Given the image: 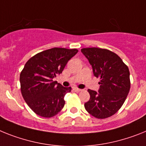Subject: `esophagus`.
I'll list each match as a JSON object with an SVG mask.
<instances>
[{"label": "esophagus", "instance_id": "34e87169", "mask_svg": "<svg viewBox=\"0 0 146 146\" xmlns=\"http://www.w3.org/2000/svg\"><path fill=\"white\" fill-rule=\"evenodd\" d=\"M73 90H74L75 92H80L82 90H81V89L79 88H77V87H74V88H73Z\"/></svg>", "mask_w": 146, "mask_h": 146}]
</instances>
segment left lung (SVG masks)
<instances>
[{
	"instance_id": "8db88e82",
	"label": "left lung",
	"mask_w": 146,
	"mask_h": 146,
	"mask_svg": "<svg viewBox=\"0 0 146 146\" xmlns=\"http://www.w3.org/2000/svg\"><path fill=\"white\" fill-rule=\"evenodd\" d=\"M92 65L93 74L100 78L98 92L89 89L90 98L85 110L98 119L115 114L125 102L130 90L129 70L120 56L107 49L86 48L81 50Z\"/></svg>"
}]
</instances>
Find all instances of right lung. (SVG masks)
Masks as SVG:
<instances>
[{"instance_id":"1","label":"right lung","mask_w":146,"mask_h":146,"mask_svg":"<svg viewBox=\"0 0 146 146\" xmlns=\"http://www.w3.org/2000/svg\"><path fill=\"white\" fill-rule=\"evenodd\" d=\"M77 49L54 48L38 53L28 60L20 75V90L28 106L36 115L51 117L64 107V87L53 78L62 73L68 61L78 53Z\"/></svg>"}]
</instances>
